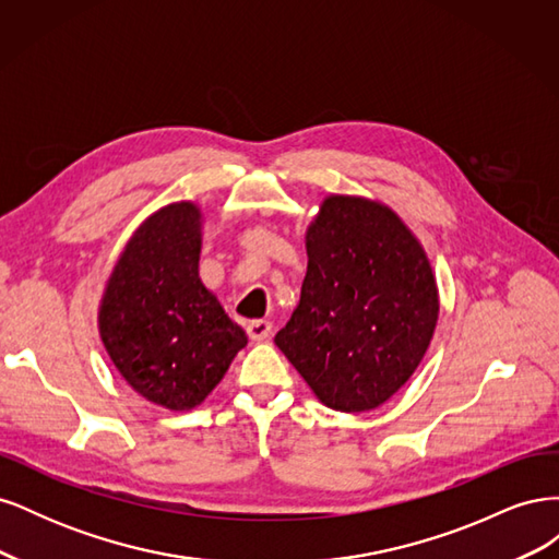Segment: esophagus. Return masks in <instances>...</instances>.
<instances>
[{
	"label": "esophagus",
	"mask_w": 559,
	"mask_h": 559,
	"mask_svg": "<svg viewBox=\"0 0 559 559\" xmlns=\"http://www.w3.org/2000/svg\"><path fill=\"white\" fill-rule=\"evenodd\" d=\"M247 333H249L251 341L261 343V341H267L270 333H273V324H270L267 319H253L247 324Z\"/></svg>",
	"instance_id": "obj_1"
}]
</instances>
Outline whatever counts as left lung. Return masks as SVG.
<instances>
[{
	"label": "left lung",
	"mask_w": 559,
	"mask_h": 559,
	"mask_svg": "<svg viewBox=\"0 0 559 559\" xmlns=\"http://www.w3.org/2000/svg\"><path fill=\"white\" fill-rule=\"evenodd\" d=\"M306 249L300 300L275 345L329 408L373 411L431 345L441 298L427 251L384 202L337 193L321 200Z\"/></svg>",
	"instance_id": "left-lung-1"
}]
</instances>
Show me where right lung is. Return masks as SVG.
Instances as JSON below:
<instances>
[{"instance_id":"right-lung-1","label":"right lung","mask_w":559,"mask_h":559,"mask_svg":"<svg viewBox=\"0 0 559 559\" xmlns=\"http://www.w3.org/2000/svg\"><path fill=\"white\" fill-rule=\"evenodd\" d=\"M205 214L170 202L130 235L97 310L103 345L123 380L167 411H191L224 380L247 333L200 280Z\"/></svg>"}]
</instances>
